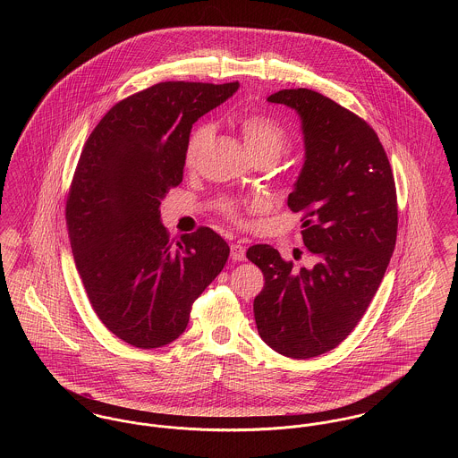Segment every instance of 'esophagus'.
Here are the masks:
<instances>
[{
	"label": "esophagus",
	"instance_id": "esophagus-1",
	"mask_svg": "<svg viewBox=\"0 0 458 458\" xmlns=\"http://www.w3.org/2000/svg\"><path fill=\"white\" fill-rule=\"evenodd\" d=\"M231 259L234 261H245V247L240 243L231 245Z\"/></svg>",
	"mask_w": 458,
	"mask_h": 458
}]
</instances>
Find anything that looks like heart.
Segmentation results:
<instances>
[{"mask_svg": "<svg viewBox=\"0 0 458 458\" xmlns=\"http://www.w3.org/2000/svg\"><path fill=\"white\" fill-rule=\"evenodd\" d=\"M238 127L243 135V142L249 149V153L254 155H271L275 158L280 157V153L287 148L289 144V133L287 131L271 116H266L261 113H249L238 120ZM209 135V127L208 125H199L196 131L191 133V139L187 142V151H185V164L191 167L196 162L197 153L200 146L206 142ZM222 211L225 216L238 220L240 216V204L225 199L220 204Z\"/></svg>", "mask_w": 458, "mask_h": 458, "instance_id": "heart-1", "label": "heart"}]
</instances>
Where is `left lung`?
I'll use <instances>...</instances> for the list:
<instances>
[{
  "label": "left lung",
  "mask_w": 458,
  "mask_h": 458,
  "mask_svg": "<svg viewBox=\"0 0 458 458\" xmlns=\"http://www.w3.org/2000/svg\"><path fill=\"white\" fill-rule=\"evenodd\" d=\"M267 102L301 118L305 164L287 204L303 215V243L318 262L296 269L269 245L250 247L247 258L264 275L254 316L273 351L307 360L344 342L376 296L396 242V189L388 155L363 118L307 88Z\"/></svg>",
  "instance_id": "left-lung-1"
}]
</instances>
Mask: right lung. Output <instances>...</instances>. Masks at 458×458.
<instances>
[{"label": "right lung", "instance_id": "add662e5", "mask_svg": "<svg viewBox=\"0 0 458 458\" xmlns=\"http://www.w3.org/2000/svg\"><path fill=\"white\" fill-rule=\"evenodd\" d=\"M238 88L158 82L114 104L81 151L65 209L73 261L98 319L133 347L176 340L227 262L209 227L171 242L160 200L183 180L192 125Z\"/></svg>", "mask_w": 458, "mask_h": 458}]
</instances>
